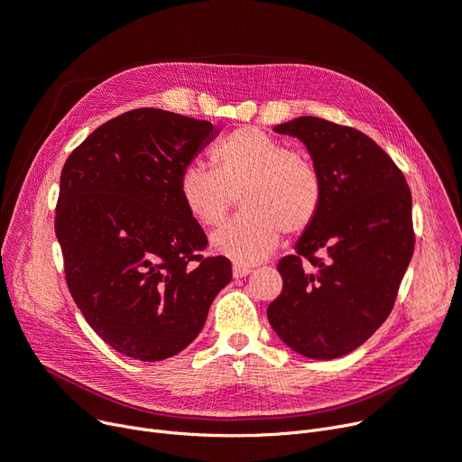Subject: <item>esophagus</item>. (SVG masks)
<instances>
[{
    "label": "esophagus",
    "mask_w": 462,
    "mask_h": 462,
    "mask_svg": "<svg viewBox=\"0 0 462 462\" xmlns=\"http://www.w3.org/2000/svg\"><path fill=\"white\" fill-rule=\"evenodd\" d=\"M252 273V269L248 267V265H233V276L235 278H245V276H248Z\"/></svg>",
    "instance_id": "esophagus-1"
}]
</instances>
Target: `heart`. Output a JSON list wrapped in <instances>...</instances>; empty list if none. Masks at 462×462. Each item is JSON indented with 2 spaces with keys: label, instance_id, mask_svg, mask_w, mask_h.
<instances>
[{
  "label": "heart",
  "instance_id": "1",
  "mask_svg": "<svg viewBox=\"0 0 462 462\" xmlns=\"http://www.w3.org/2000/svg\"><path fill=\"white\" fill-rule=\"evenodd\" d=\"M212 169L191 163L179 179V197L201 226H217L240 195L245 212L219 227L210 245L238 265L265 259L280 231L302 235L316 222L323 199L321 174L304 152L255 127L229 134L212 150Z\"/></svg>",
  "mask_w": 462,
  "mask_h": 462
}]
</instances>
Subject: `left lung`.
<instances>
[{"label":"left lung","instance_id":"8db88e82","mask_svg":"<svg viewBox=\"0 0 462 462\" xmlns=\"http://www.w3.org/2000/svg\"><path fill=\"white\" fill-rule=\"evenodd\" d=\"M274 131L309 148L323 199L295 254L278 263L283 288L267 318L297 354L337 359L366 342L393 310L415 245L411 193L402 171L359 129L300 116Z\"/></svg>","mask_w":462,"mask_h":462}]
</instances>
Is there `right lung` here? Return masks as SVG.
I'll use <instances>...</instances> for the list:
<instances>
[{
    "label": "right lung",
    "mask_w": 462,
    "mask_h": 462,
    "mask_svg": "<svg viewBox=\"0 0 462 462\" xmlns=\"http://www.w3.org/2000/svg\"><path fill=\"white\" fill-rule=\"evenodd\" d=\"M214 125L135 108L99 125L65 162L54 229L65 282L94 331L139 361L177 356L201 333L231 261L184 208L179 179Z\"/></svg>",
    "instance_id": "add662e5"
}]
</instances>
